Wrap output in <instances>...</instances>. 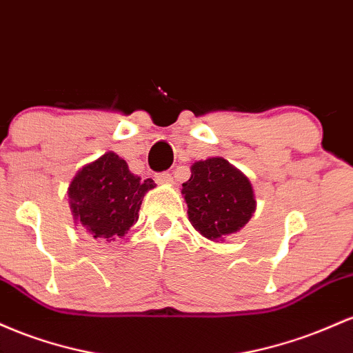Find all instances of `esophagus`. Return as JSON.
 <instances>
[{
	"mask_svg": "<svg viewBox=\"0 0 353 353\" xmlns=\"http://www.w3.org/2000/svg\"><path fill=\"white\" fill-rule=\"evenodd\" d=\"M157 180L160 183H173V175L170 172H161L157 175Z\"/></svg>",
	"mask_w": 353,
	"mask_h": 353,
	"instance_id": "obj_1",
	"label": "esophagus"
}]
</instances>
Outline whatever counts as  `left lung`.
Masks as SVG:
<instances>
[{"instance_id":"left-lung-1","label":"left lung","mask_w":353,"mask_h":353,"mask_svg":"<svg viewBox=\"0 0 353 353\" xmlns=\"http://www.w3.org/2000/svg\"><path fill=\"white\" fill-rule=\"evenodd\" d=\"M181 193L192 225L210 240L239 232L255 212L250 181L223 158L193 163Z\"/></svg>"}]
</instances>
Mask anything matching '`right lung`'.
<instances>
[{
	"label": "right lung",
	"instance_id": "obj_1",
	"mask_svg": "<svg viewBox=\"0 0 353 353\" xmlns=\"http://www.w3.org/2000/svg\"><path fill=\"white\" fill-rule=\"evenodd\" d=\"M153 187V180L134 176L120 157L105 153L83 166L71 181L68 193L74 220L94 239L117 240L138 220L145 193Z\"/></svg>",
	"mask_w": 353,
	"mask_h": 353
}]
</instances>
